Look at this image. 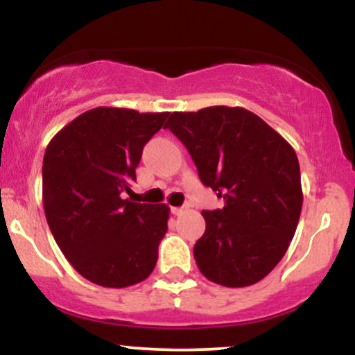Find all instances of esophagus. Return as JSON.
Wrapping results in <instances>:
<instances>
[{"instance_id": "1", "label": "esophagus", "mask_w": 355, "mask_h": 355, "mask_svg": "<svg viewBox=\"0 0 355 355\" xmlns=\"http://www.w3.org/2000/svg\"><path fill=\"white\" fill-rule=\"evenodd\" d=\"M187 210H189V207H172L173 215H183Z\"/></svg>"}]
</instances>
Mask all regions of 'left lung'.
I'll return each instance as SVG.
<instances>
[{
    "mask_svg": "<svg viewBox=\"0 0 355 355\" xmlns=\"http://www.w3.org/2000/svg\"><path fill=\"white\" fill-rule=\"evenodd\" d=\"M164 128L187 146L203 185L225 200L223 209L202 211L198 268L223 287L257 284L282 260L299 223L304 195L295 150L242 107L173 112Z\"/></svg>",
    "mask_w": 355,
    "mask_h": 355,
    "instance_id": "1",
    "label": "left lung"
}]
</instances>
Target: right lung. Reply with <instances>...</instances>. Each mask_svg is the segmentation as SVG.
<instances>
[{"label": "right lung", "mask_w": 355, "mask_h": 355, "mask_svg": "<svg viewBox=\"0 0 355 355\" xmlns=\"http://www.w3.org/2000/svg\"><path fill=\"white\" fill-rule=\"evenodd\" d=\"M168 112L98 107L60 130L43 158L46 222L73 268L110 288L135 285L153 272L168 230L165 203L123 198L137 180L146 141Z\"/></svg>", "instance_id": "add662e5"}]
</instances>
